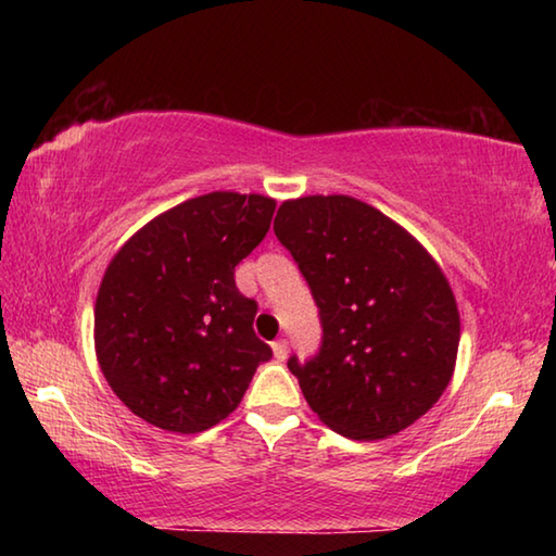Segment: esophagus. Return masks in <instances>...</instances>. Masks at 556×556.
<instances>
[{
	"mask_svg": "<svg viewBox=\"0 0 556 556\" xmlns=\"http://www.w3.org/2000/svg\"><path fill=\"white\" fill-rule=\"evenodd\" d=\"M287 341H275V343H271V353H275V357H277V361H285V357H287Z\"/></svg>",
	"mask_w": 556,
	"mask_h": 556,
	"instance_id": "obj_1",
	"label": "esophagus"
}]
</instances>
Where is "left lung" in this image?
<instances>
[{
  "instance_id": "1",
  "label": "left lung",
  "mask_w": 556,
  "mask_h": 556,
  "mask_svg": "<svg viewBox=\"0 0 556 556\" xmlns=\"http://www.w3.org/2000/svg\"><path fill=\"white\" fill-rule=\"evenodd\" d=\"M275 232L321 314V351L304 365L289 357L308 407L357 441L414 425L458 355L460 316L439 262L400 223L341 193L285 201Z\"/></svg>"
}]
</instances>
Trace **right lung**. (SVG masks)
<instances>
[{
  "instance_id": "obj_1",
  "label": "right lung",
  "mask_w": 556,
  "mask_h": 556,
  "mask_svg": "<svg viewBox=\"0 0 556 556\" xmlns=\"http://www.w3.org/2000/svg\"><path fill=\"white\" fill-rule=\"evenodd\" d=\"M277 201L213 191L122 244L96 299V355L112 392L152 427L199 434L238 409L271 348L235 267L269 230Z\"/></svg>"
}]
</instances>
